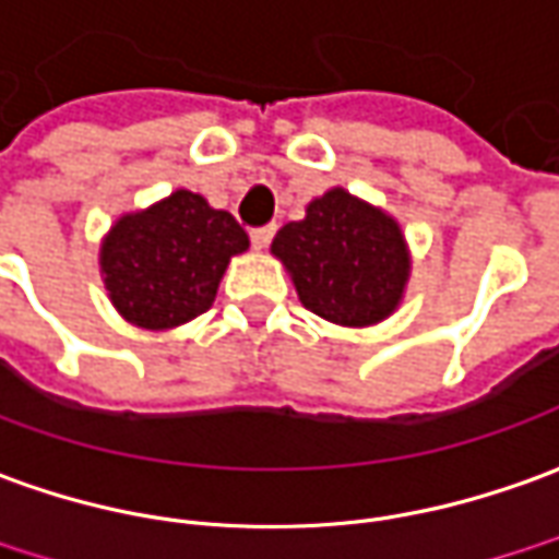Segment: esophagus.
<instances>
[{
	"mask_svg": "<svg viewBox=\"0 0 559 559\" xmlns=\"http://www.w3.org/2000/svg\"><path fill=\"white\" fill-rule=\"evenodd\" d=\"M273 234H276V225H264V228H255L249 237H252V246L255 249H267L273 240Z\"/></svg>",
	"mask_w": 559,
	"mask_h": 559,
	"instance_id": "34e87169",
	"label": "esophagus"
}]
</instances>
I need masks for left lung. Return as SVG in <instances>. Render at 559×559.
<instances>
[{
    "label": "left lung",
    "instance_id": "obj_1",
    "mask_svg": "<svg viewBox=\"0 0 559 559\" xmlns=\"http://www.w3.org/2000/svg\"><path fill=\"white\" fill-rule=\"evenodd\" d=\"M271 252L310 313L349 329L390 317L411 276L399 222L344 188L310 200L301 222L276 230Z\"/></svg>",
    "mask_w": 559,
    "mask_h": 559
}]
</instances>
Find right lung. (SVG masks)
<instances>
[{
	"label": "right lung",
	"instance_id": "1",
	"mask_svg": "<svg viewBox=\"0 0 559 559\" xmlns=\"http://www.w3.org/2000/svg\"><path fill=\"white\" fill-rule=\"evenodd\" d=\"M246 249L249 237L234 215L179 188L111 225L99 246V271L127 322L167 331L213 307L228 261Z\"/></svg>",
	"mask_w": 559,
	"mask_h": 559
}]
</instances>
